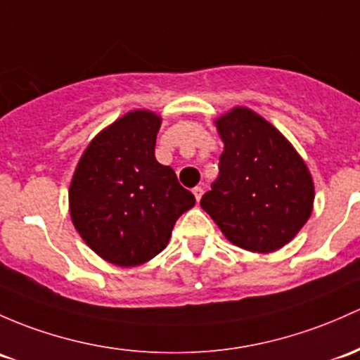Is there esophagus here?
I'll use <instances>...</instances> for the list:
<instances>
[{
  "label": "esophagus",
  "instance_id": "obj_1",
  "mask_svg": "<svg viewBox=\"0 0 360 360\" xmlns=\"http://www.w3.org/2000/svg\"><path fill=\"white\" fill-rule=\"evenodd\" d=\"M193 195H195L196 202H200V198H202V195H203V188H202V186L193 188Z\"/></svg>",
  "mask_w": 360,
  "mask_h": 360
}]
</instances>
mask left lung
<instances>
[{"label": "left lung", "mask_w": 360, "mask_h": 360, "mask_svg": "<svg viewBox=\"0 0 360 360\" xmlns=\"http://www.w3.org/2000/svg\"><path fill=\"white\" fill-rule=\"evenodd\" d=\"M215 127L224 151L219 177L200 205L236 247L257 253L285 247L312 214L307 165L281 132L247 107L219 117Z\"/></svg>", "instance_id": "obj_1"}]
</instances>
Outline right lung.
I'll use <instances>...</instances> for the list:
<instances>
[{"label":"right lung","mask_w":360,"mask_h":360,"mask_svg":"<svg viewBox=\"0 0 360 360\" xmlns=\"http://www.w3.org/2000/svg\"><path fill=\"white\" fill-rule=\"evenodd\" d=\"M162 119L132 110L98 132L69 190L74 228L107 262L134 267L167 247L174 224L195 205L176 172L155 158Z\"/></svg>","instance_id":"obj_1"}]
</instances>
